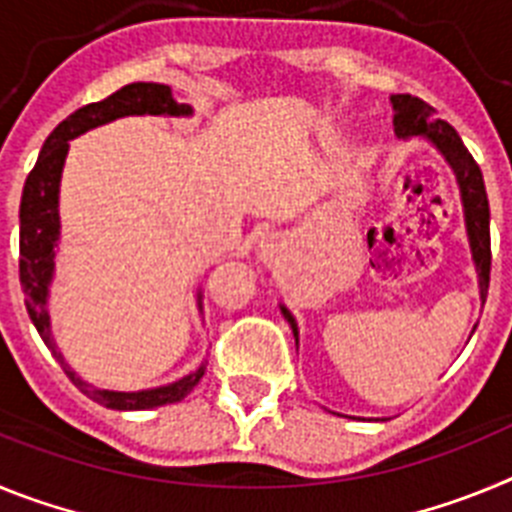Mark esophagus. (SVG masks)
I'll use <instances>...</instances> for the list:
<instances>
[{
	"instance_id": "esophagus-1",
	"label": "esophagus",
	"mask_w": 512,
	"mask_h": 512,
	"mask_svg": "<svg viewBox=\"0 0 512 512\" xmlns=\"http://www.w3.org/2000/svg\"><path fill=\"white\" fill-rule=\"evenodd\" d=\"M261 251H264V256H269V253H274V243H266V246L261 248Z\"/></svg>"
}]
</instances>
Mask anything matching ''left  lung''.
<instances>
[{
    "mask_svg": "<svg viewBox=\"0 0 512 512\" xmlns=\"http://www.w3.org/2000/svg\"><path fill=\"white\" fill-rule=\"evenodd\" d=\"M392 107H395V133L400 138H413V135H425L428 140L436 143L438 151L446 156V161L454 169L456 179H459L461 202H464V217H467V233L469 243H472V256L477 264L479 274V297L485 302L487 287H490V266H492V251H490V202H487L485 179L479 164L467 151V146L461 143L459 133L451 128L449 122L441 120L436 115L431 104L423 102L413 94H395L392 97ZM284 318L292 325V333L297 338V323L289 315L287 307H282Z\"/></svg>",
    "mask_w": 512,
    "mask_h": 512,
    "instance_id": "left-lung-1",
    "label": "left lung"
}]
</instances>
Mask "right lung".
Masks as SVG:
<instances>
[{
    "instance_id": "add662e5",
    "label": "right lung",
    "mask_w": 512,
    "mask_h": 512,
    "mask_svg": "<svg viewBox=\"0 0 512 512\" xmlns=\"http://www.w3.org/2000/svg\"><path fill=\"white\" fill-rule=\"evenodd\" d=\"M192 107L189 104L174 102V94L166 84H151V81H138L128 87L117 89L102 102H92L87 107L76 110L48 135L43 143L38 161L33 171L27 174L25 189H22L20 202V284L25 292V307L30 312V320L38 328L40 338L45 346L51 348L53 356L61 361L63 372L69 374L71 382L79 387L94 402L112 410H148L158 405H169L179 402L197 387V382L205 374V366L187 377L176 379V382L156 387V390H140V392H112L97 390L87 384L71 366L63 361L61 351L56 348L51 336V318L45 310L48 302V284L53 277V246L58 241V182H61V169L69 153V140L76 135L87 133V130L104 125V122L117 120L125 115H189Z\"/></svg>"
}]
</instances>
